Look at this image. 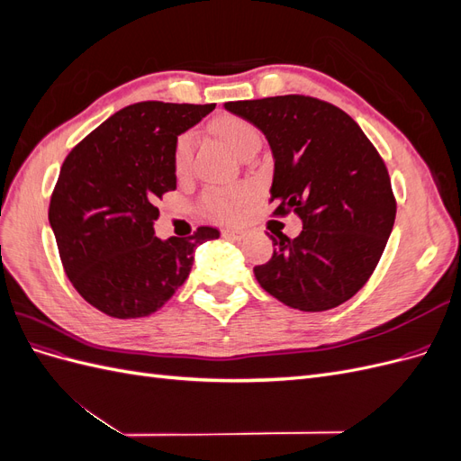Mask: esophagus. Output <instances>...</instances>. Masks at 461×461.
Wrapping results in <instances>:
<instances>
[{
	"mask_svg": "<svg viewBox=\"0 0 461 461\" xmlns=\"http://www.w3.org/2000/svg\"><path fill=\"white\" fill-rule=\"evenodd\" d=\"M222 236L229 240H242L246 236V230L244 229H225L222 230Z\"/></svg>",
	"mask_w": 461,
	"mask_h": 461,
	"instance_id": "obj_1",
	"label": "esophagus"
}]
</instances>
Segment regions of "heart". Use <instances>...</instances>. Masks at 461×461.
Returning a JSON list of instances; mask_svg holds the SVG:
<instances>
[{"label":"heart","instance_id":"1","mask_svg":"<svg viewBox=\"0 0 461 461\" xmlns=\"http://www.w3.org/2000/svg\"><path fill=\"white\" fill-rule=\"evenodd\" d=\"M213 132L225 140L236 153H242L259 144V132L252 122L236 117V115H222L213 124ZM194 138L192 132H185L176 138L173 149V167L178 176H183L190 171L192 153H194ZM249 198V190L246 186H225V188H212L203 194L202 207L203 212L219 221H232L240 215L244 203Z\"/></svg>","mask_w":461,"mask_h":461}]
</instances>
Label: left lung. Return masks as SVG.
Masks as SVG:
<instances>
[{
  "mask_svg": "<svg viewBox=\"0 0 461 461\" xmlns=\"http://www.w3.org/2000/svg\"><path fill=\"white\" fill-rule=\"evenodd\" d=\"M258 127L273 151V215L294 212L302 232L271 236L273 258L254 267L258 283L300 312L350 300L379 263L396 219L386 165L359 124L310 95L227 102Z\"/></svg>",
  "mask_w": 461,
  "mask_h": 461,
  "instance_id": "obj_1",
  "label": "left lung"
}]
</instances>
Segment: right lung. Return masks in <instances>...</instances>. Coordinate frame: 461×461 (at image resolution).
<instances>
[{
    "label": "right lung",
    "mask_w": 461,
    "mask_h": 461,
    "mask_svg": "<svg viewBox=\"0 0 461 461\" xmlns=\"http://www.w3.org/2000/svg\"><path fill=\"white\" fill-rule=\"evenodd\" d=\"M213 109L134 104L65 158L48 217L68 281L95 310L117 319L158 312L188 278L194 249L219 239L213 227H198L190 239L153 236L156 203L176 188V138Z\"/></svg>",
    "instance_id": "right-lung-1"
}]
</instances>
